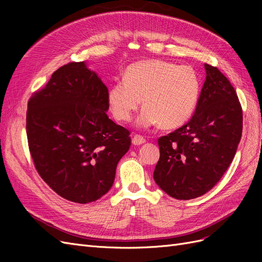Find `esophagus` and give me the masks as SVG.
I'll use <instances>...</instances> for the list:
<instances>
[{"mask_svg": "<svg viewBox=\"0 0 262 262\" xmlns=\"http://www.w3.org/2000/svg\"><path fill=\"white\" fill-rule=\"evenodd\" d=\"M132 143L134 145H141L145 143V139L142 136H140V134H136V136L132 137Z\"/></svg>", "mask_w": 262, "mask_h": 262, "instance_id": "34e87169", "label": "esophagus"}]
</instances>
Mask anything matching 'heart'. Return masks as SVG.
<instances>
[{
  "label": "heart",
  "instance_id": "heart-1",
  "mask_svg": "<svg viewBox=\"0 0 262 262\" xmlns=\"http://www.w3.org/2000/svg\"><path fill=\"white\" fill-rule=\"evenodd\" d=\"M201 92V80L189 66L163 60L133 63L124 71L123 80L110 85L108 107L119 121L131 120L141 105L144 109L138 124H160L175 129L189 120L194 113Z\"/></svg>",
  "mask_w": 262,
  "mask_h": 262
}]
</instances>
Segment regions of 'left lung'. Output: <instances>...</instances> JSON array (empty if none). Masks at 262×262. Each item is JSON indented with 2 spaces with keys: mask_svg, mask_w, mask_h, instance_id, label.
Listing matches in <instances>:
<instances>
[{
  "mask_svg": "<svg viewBox=\"0 0 262 262\" xmlns=\"http://www.w3.org/2000/svg\"><path fill=\"white\" fill-rule=\"evenodd\" d=\"M207 77L194 115L158 139L154 180L179 200L207 193L231 165L243 132V109L233 85L216 67L204 64Z\"/></svg>",
  "mask_w": 262,
  "mask_h": 262,
  "instance_id": "left-lung-1",
  "label": "left lung"
}]
</instances>
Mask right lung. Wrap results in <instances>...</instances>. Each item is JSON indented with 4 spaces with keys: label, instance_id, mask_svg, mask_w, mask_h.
<instances>
[{
    "label": "right lung",
    "instance_id": "1",
    "mask_svg": "<svg viewBox=\"0 0 262 262\" xmlns=\"http://www.w3.org/2000/svg\"><path fill=\"white\" fill-rule=\"evenodd\" d=\"M107 92L84 62H71L28 100L26 131L35 167L69 201L90 203L106 194L130 148V131L106 114Z\"/></svg>",
    "mask_w": 262,
    "mask_h": 262
}]
</instances>
